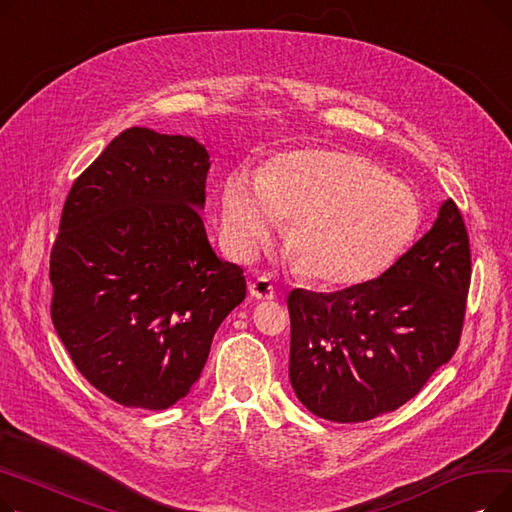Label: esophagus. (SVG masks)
Here are the masks:
<instances>
[{
  "label": "esophagus",
  "mask_w": 512,
  "mask_h": 512,
  "mask_svg": "<svg viewBox=\"0 0 512 512\" xmlns=\"http://www.w3.org/2000/svg\"><path fill=\"white\" fill-rule=\"evenodd\" d=\"M249 292H251V297H255L259 301H272L276 297V288H274L272 280L265 278V276L253 280L249 284Z\"/></svg>",
  "instance_id": "1"
}]
</instances>
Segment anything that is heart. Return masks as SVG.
<instances>
[{
    "mask_svg": "<svg viewBox=\"0 0 512 512\" xmlns=\"http://www.w3.org/2000/svg\"><path fill=\"white\" fill-rule=\"evenodd\" d=\"M421 220L411 186L351 151L284 153L259 178L236 170L222 188V222L236 253L251 255L282 222H292L288 249L299 270L334 288L390 270L413 245Z\"/></svg>",
    "mask_w": 512,
    "mask_h": 512,
    "instance_id": "1",
    "label": "heart"
}]
</instances>
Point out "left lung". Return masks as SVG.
Here are the masks:
<instances>
[{"instance_id":"1","label":"left lung","mask_w":512,"mask_h":512,"mask_svg":"<svg viewBox=\"0 0 512 512\" xmlns=\"http://www.w3.org/2000/svg\"><path fill=\"white\" fill-rule=\"evenodd\" d=\"M469 284V234L448 199L432 230L380 278L336 292L292 290L294 394L336 423L402 407L459 348Z\"/></svg>"}]
</instances>
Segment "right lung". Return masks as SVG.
<instances>
[{
  "label": "right lung",
  "mask_w": 512,
  "mask_h": 512,
  "mask_svg": "<svg viewBox=\"0 0 512 512\" xmlns=\"http://www.w3.org/2000/svg\"><path fill=\"white\" fill-rule=\"evenodd\" d=\"M209 153L132 126L80 174L51 247V321L76 369L128 409L172 407L245 301L242 267L213 253L203 220Z\"/></svg>",
  "instance_id": "obj_1"
}]
</instances>
